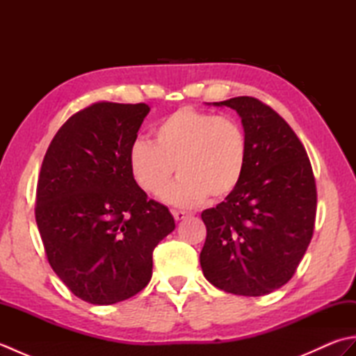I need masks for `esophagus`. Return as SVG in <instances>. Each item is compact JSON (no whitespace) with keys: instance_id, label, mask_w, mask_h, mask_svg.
Returning <instances> with one entry per match:
<instances>
[{"instance_id":"1","label":"esophagus","mask_w":356,"mask_h":356,"mask_svg":"<svg viewBox=\"0 0 356 356\" xmlns=\"http://www.w3.org/2000/svg\"><path fill=\"white\" fill-rule=\"evenodd\" d=\"M172 216H174V220L180 222V220H184V218L186 217V213H184V211H172Z\"/></svg>"}]
</instances>
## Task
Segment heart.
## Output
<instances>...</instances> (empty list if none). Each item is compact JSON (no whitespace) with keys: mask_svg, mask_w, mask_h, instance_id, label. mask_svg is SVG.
I'll return each mask as SVG.
<instances>
[{"mask_svg":"<svg viewBox=\"0 0 356 356\" xmlns=\"http://www.w3.org/2000/svg\"><path fill=\"white\" fill-rule=\"evenodd\" d=\"M154 143L138 139L128 151L131 176L142 191L159 195L174 170L179 179L163 200L180 208L228 197L248 166V138L237 119L182 107L154 125Z\"/></svg>","mask_w":356,"mask_h":356,"instance_id":"b5f03b06","label":"heart"}]
</instances>
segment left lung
I'll use <instances>...</instances> for the list:
<instances>
[{
    "mask_svg": "<svg viewBox=\"0 0 356 356\" xmlns=\"http://www.w3.org/2000/svg\"><path fill=\"white\" fill-rule=\"evenodd\" d=\"M213 105L241 118L248 166L237 190L202 213L200 266L218 289L260 297L289 282L311 243L315 177L303 143L269 105L249 96Z\"/></svg>",
    "mask_w": 356,
    "mask_h": 356,
    "instance_id": "left-lung-1",
    "label": "left lung"
}]
</instances>
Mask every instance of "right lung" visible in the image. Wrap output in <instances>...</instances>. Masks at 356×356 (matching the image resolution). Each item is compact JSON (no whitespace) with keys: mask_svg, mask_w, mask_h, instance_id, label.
<instances>
[{"mask_svg":"<svg viewBox=\"0 0 356 356\" xmlns=\"http://www.w3.org/2000/svg\"><path fill=\"white\" fill-rule=\"evenodd\" d=\"M147 104L96 102L59 128L44 156L35 217L51 269L78 298L107 306L153 274V251L176 228L134 182L128 151Z\"/></svg>","mask_w":356,"mask_h":356,"instance_id":"add662e5","label":"right lung"}]
</instances>
